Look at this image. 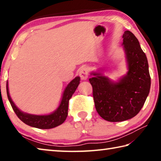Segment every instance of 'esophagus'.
Masks as SVG:
<instances>
[{
  "label": "esophagus",
  "mask_w": 161,
  "mask_h": 161,
  "mask_svg": "<svg viewBox=\"0 0 161 161\" xmlns=\"http://www.w3.org/2000/svg\"><path fill=\"white\" fill-rule=\"evenodd\" d=\"M88 74H89V71H88V68L86 67H82L80 69V72H79V75L80 76L81 79L82 80H85L88 77Z\"/></svg>",
  "instance_id": "obj_1"
}]
</instances>
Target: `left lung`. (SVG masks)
Returning a JSON list of instances; mask_svg holds the SVG:
<instances>
[{
    "label": "left lung",
    "instance_id": "8db88e82",
    "mask_svg": "<svg viewBox=\"0 0 161 161\" xmlns=\"http://www.w3.org/2000/svg\"><path fill=\"white\" fill-rule=\"evenodd\" d=\"M128 72L118 81H113L101 73L92 72L89 79L93 88L96 110L110 122L123 121L139 113L151 88V77L146 54L131 32L123 35Z\"/></svg>",
    "mask_w": 161,
    "mask_h": 161
}]
</instances>
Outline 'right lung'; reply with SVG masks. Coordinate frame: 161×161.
I'll return each mask as SVG.
<instances>
[{
  "instance_id": "1",
  "label": "right lung",
  "mask_w": 161,
  "mask_h": 161,
  "mask_svg": "<svg viewBox=\"0 0 161 161\" xmlns=\"http://www.w3.org/2000/svg\"><path fill=\"white\" fill-rule=\"evenodd\" d=\"M80 81V77H77L68 84V85L64 89L62 99L58 108L54 112L48 114V115H33V114L24 113L19 109L10 97L8 81L6 84L7 95L13 111H15L16 115L23 123L28 125V126L40 129H53V128L58 126L62 123H64V121L66 120L68 114L69 101L77 89Z\"/></svg>"
}]
</instances>
